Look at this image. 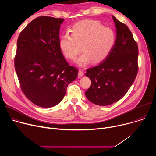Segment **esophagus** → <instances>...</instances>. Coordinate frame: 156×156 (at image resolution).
Segmentation results:
<instances>
[{
    "instance_id": "esophagus-1",
    "label": "esophagus",
    "mask_w": 156,
    "mask_h": 156,
    "mask_svg": "<svg viewBox=\"0 0 156 156\" xmlns=\"http://www.w3.org/2000/svg\"><path fill=\"white\" fill-rule=\"evenodd\" d=\"M83 75H84V72H83L81 70H79L78 77V78H81V77H82Z\"/></svg>"
}]
</instances>
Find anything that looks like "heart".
Segmentation results:
<instances>
[{"mask_svg": "<svg viewBox=\"0 0 156 156\" xmlns=\"http://www.w3.org/2000/svg\"><path fill=\"white\" fill-rule=\"evenodd\" d=\"M70 31L71 36L65 34L60 37V49L66 58L74 60L80 53L81 47L83 53L76 61L80 66L85 65L91 60L94 63L102 62L112 52L116 42L114 31L96 20L77 22Z\"/></svg>", "mask_w": 156, "mask_h": 156, "instance_id": "b5f03b06", "label": "heart"}]
</instances>
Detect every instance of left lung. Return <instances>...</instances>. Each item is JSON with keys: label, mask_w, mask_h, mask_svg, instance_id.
Returning <instances> with one entry per match:
<instances>
[{"label": "left lung", "mask_w": 156, "mask_h": 156, "mask_svg": "<svg viewBox=\"0 0 156 156\" xmlns=\"http://www.w3.org/2000/svg\"><path fill=\"white\" fill-rule=\"evenodd\" d=\"M117 28L115 46L102 62L86 70L91 85L86 91L88 100L105 106L121 99L128 92L138 71V48L128 27L112 16Z\"/></svg>", "instance_id": "obj_1"}]
</instances>
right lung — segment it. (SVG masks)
<instances>
[{"label": "right lung", "instance_id": "obj_1", "mask_svg": "<svg viewBox=\"0 0 156 156\" xmlns=\"http://www.w3.org/2000/svg\"><path fill=\"white\" fill-rule=\"evenodd\" d=\"M63 18L39 16L18 38L15 69L20 87L35 105L49 108L63 98L68 84L78 76L59 46V30Z\"/></svg>", "mask_w": 156, "mask_h": 156}]
</instances>
